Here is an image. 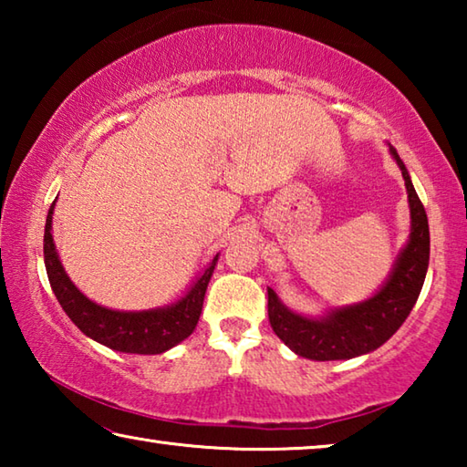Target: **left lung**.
<instances>
[{
	"mask_svg": "<svg viewBox=\"0 0 467 467\" xmlns=\"http://www.w3.org/2000/svg\"><path fill=\"white\" fill-rule=\"evenodd\" d=\"M389 152L406 181L412 228H410V241L401 249L381 290L365 303L342 306V309L329 311L326 317L311 319L292 313L288 306L280 303L275 292L267 288L270 326L275 336L298 357L311 360H344L377 350L401 327L420 295L426 270H429V218L410 181L406 164L401 162L393 146H389Z\"/></svg>",
	"mask_w": 467,
	"mask_h": 467,
	"instance_id": "8db88e82",
	"label": "left lung"
}]
</instances>
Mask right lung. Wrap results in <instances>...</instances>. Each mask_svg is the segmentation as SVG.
I'll use <instances>...</instances> for the list:
<instances>
[{
    "label": "right lung",
    "instance_id": "right-lung-1",
    "mask_svg": "<svg viewBox=\"0 0 467 467\" xmlns=\"http://www.w3.org/2000/svg\"><path fill=\"white\" fill-rule=\"evenodd\" d=\"M53 205L55 203H51L49 214H47L43 239L47 275H49V284L55 296L59 300V305L63 306V311L80 327L82 334L92 337L94 342L110 348V350L130 354H162L193 334L202 315L205 288H208L218 255L212 259L208 270L193 282V286L189 288L187 295L179 298L177 303L164 306V309H107V306H100L92 303L90 298H86L74 286V282L69 280L66 270H63L51 234Z\"/></svg>",
    "mask_w": 467,
    "mask_h": 467
}]
</instances>
